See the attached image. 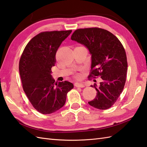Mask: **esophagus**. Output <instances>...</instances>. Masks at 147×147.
<instances>
[{"label": "esophagus", "mask_w": 147, "mask_h": 147, "mask_svg": "<svg viewBox=\"0 0 147 147\" xmlns=\"http://www.w3.org/2000/svg\"><path fill=\"white\" fill-rule=\"evenodd\" d=\"M74 86L76 87V88H84L85 86L84 84H80V83H75L74 84Z\"/></svg>", "instance_id": "esophagus-1"}]
</instances>
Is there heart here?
Returning a JSON list of instances; mask_svg holds the SVG:
<instances>
[{
    "label": "heart",
    "mask_w": 147,
    "mask_h": 147,
    "mask_svg": "<svg viewBox=\"0 0 147 147\" xmlns=\"http://www.w3.org/2000/svg\"><path fill=\"white\" fill-rule=\"evenodd\" d=\"M75 77H76V79H79V78H80V76H79V75H76V76H75Z\"/></svg>",
    "instance_id": "1"
}]
</instances>
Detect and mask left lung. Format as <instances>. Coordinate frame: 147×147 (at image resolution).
Segmentation results:
<instances>
[{"mask_svg": "<svg viewBox=\"0 0 147 147\" xmlns=\"http://www.w3.org/2000/svg\"><path fill=\"white\" fill-rule=\"evenodd\" d=\"M71 39L84 45L91 53L89 79H102L99 86H91L97 93L88 103L100 110L109 109L122 93L126 80L127 62L123 46L111 32L97 27L77 29Z\"/></svg>", "mask_w": 147, "mask_h": 147, "instance_id": "8db88e82", "label": "left lung"}]
</instances>
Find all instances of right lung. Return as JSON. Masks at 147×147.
<instances>
[{"label":"right lung","mask_w":147,"mask_h":147,"mask_svg":"<svg viewBox=\"0 0 147 147\" xmlns=\"http://www.w3.org/2000/svg\"><path fill=\"white\" fill-rule=\"evenodd\" d=\"M71 32H40L28 42L21 56L19 70L23 91L34 109L42 114L63 107L67 93L74 88L72 83L55 82L51 76L57 50Z\"/></svg>","instance_id":"right-lung-1"}]
</instances>
